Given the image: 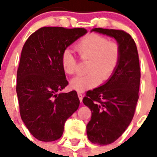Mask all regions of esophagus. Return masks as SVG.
Here are the masks:
<instances>
[{"mask_svg": "<svg viewBox=\"0 0 157 157\" xmlns=\"http://www.w3.org/2000/svg\"><path fill=\"white\" fill-rule=\"evenodd\" d=\"M77 95H78V98H79V99H80V101H81V102H82V98H83V95H82V94H81V92H78V93H77Z\"/></svg>", "mask_w": 157, "mask_h": 157, "instance_id": "obj_1", "label": "esophagus"}]
</instances>
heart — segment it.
Masks as SVG:
<instances>
[{
	"label": "heart",
	"mask_w": 157,
	"mask_h": 157,
	"mask_svg": "<svg viewBox=\"0 0 157 157\" xmlns=\"http://www.w3.org/2000/svg\"><path fill=\"white\" fill-rule=\"evenodd\" d=\"M75 50L82 60H89L86 75L76 76L71 81V88L76 91H85L94 88L102 81H107L113 75L120 63L121 50L117 41L108 40L98 34L84 36L75 45ZM62 67L68 75L76 73V57L68 50L62 53Z\"/></svg>",
	"instance_id": "1"
}]
</instances>
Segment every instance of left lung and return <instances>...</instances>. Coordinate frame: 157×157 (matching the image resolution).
<instances>
[{
    "label": "left lung",
    "mask_w": 157,
    "mask_h": 157,
    "mask_svg": "<svg viewBox=\"0 0 157 157\" xmlns=\"http://www.w3.org/2000/svg\"><path fill=\"white\" fill-rule=\"evenodd\" d=\"M93 31L114 37L121 50L120 63L113 75L103 86L87 91L82 100L92 112L86 126L89 140L107 145L121 136L134 117L141 76L139 54L134 39L124 31Z\"/></svg>",
    "instance_id": "1"
}]
</instances>
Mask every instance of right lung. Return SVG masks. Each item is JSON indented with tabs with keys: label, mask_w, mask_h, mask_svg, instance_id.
<instances>
[{
	"label": "right lung",
	"mask_w": 157,
	"mask_h": 157,
	"mask_svg": "<svg viewBox=\"0 0 157 157\" xmlns=\"http://www.w3.org/2000/svg\"><path fill=\"white\" fill-rule=\"evenodd\" d=\"M86 33L85 28L44 27L23 45L16 85L19 112L28 130L40 141L60 139L65 122L78 108L76 91L59 93L68 85L60 58Z\"/></svg>",
	"instance_id": "right-lung-1"
}]
</instances>
